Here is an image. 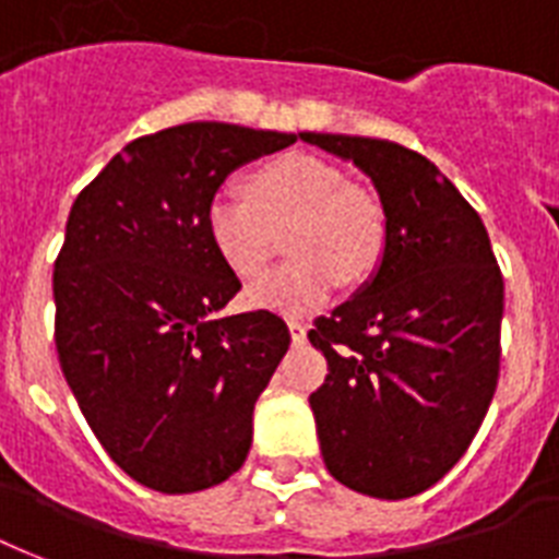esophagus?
I'll use <instances>...</instances> for the list:
<instances>
[{
	"instance_id": "34e87169",
	"label": "esophagus",
	"mask_w": 559,
	"mask_h": 559,
	"mask_svg": "<svg viewBox=\"0 0 559 559\" xmlns=\"http://www.w3.org/2000/svg\"><path fill=\"white\" fill-rule=\"evenodd\" d=\"M287 326H289V335H293V344H304V342H307V326H304L301 321L289 319Z\"/></svg>"
}]
</instances>
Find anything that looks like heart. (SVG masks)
Here are the masks:
<instances>
[{"label": "heart", "instance_id": "heart-1", "mask_svg": "<svg viewBox=\"0 0 559 559\" xmlns=\"http://www.w3.org/2000/svg\"><path fill=\"white\" fill-rule=\"evenodd\" d=\"M284 229L293 258L249 289V304L278 312L316 310L338 278H365L384 247L379 201L312 154H284L249 175L247 194L209 201V240L243 281L264 272Z\"/></svg>", "mask_w": 559, "mask_h": 559}]
</instances>
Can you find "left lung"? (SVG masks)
<instances>
[{
  "mask_svg": "<svg viewBox=\"0 0 559 559\" xmlns=\"http://www.w3.org/2000/svg\"><path fill=\"white\" fill-rule=\"evenodd\" d=\"M301 140L356 163L384 209L376 275L307 333L326 358L310 393L321 456L353 491L407 500L462 460L491 405L500 264L483 217L428 157L390 140Z\"/></svg>",
  "mask_w": 559,
  "mask_h": 559,
  "instance_id": "obj_1",
  "label": "left lung"
}]
</instances>
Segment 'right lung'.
Returning <instances> with one entry per match:
<instances>
[{"label": "right lung", "mask_w": 559, "mask_h": 559, "mask_svg": "<svg viewBox=\"0 0 559 559\" xmlns=\"http://www.w3.org/2000/svg\"><path fill=\"white\" fill-rule=\"evenodd\" d=\"M295 140L171 126L131 140L71 206L53 261L59 367L108 456L154 491H203L247 460L289 330L270 310L217 319L240 281L206 209L229 171Z\"/></svg>", "instance_id": "1"}]
</instances>
